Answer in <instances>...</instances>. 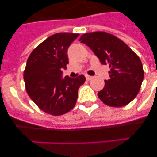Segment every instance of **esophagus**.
<instances>
[{
  "label": "esophagus",
  "mask_w": 157,
  "mask_h": 157,
  "mask_svg": "<svg viewBox=\"0 0 157 157\" xmlns=\"http://www.w3.org/2000/svg\"><path fill=\"white\" fill-rule=\"evenodd\" d=\"M92 78H93V76L88 75H86V78L87 80H90Z\"/></svg>",
  "instance_id": "1"
}]
</instances>
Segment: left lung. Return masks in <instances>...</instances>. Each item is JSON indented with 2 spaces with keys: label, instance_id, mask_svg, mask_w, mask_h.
<instances>
[{
  "label": "left lung",
  "instance_id": "obj_1",
  "mask_svg": "<svg viewBox=\"0 0 157 157\" xmlns=\"http://www.w3.org/2000/svg\"><path fill=\"white\" fill-rule=\"evenodd\" d=\"M79 41L90 47L102 64H109V77L98 94L105 105L123 107L138 95L144 78L141 59L131 48L116 36L106 32H92Z\"/></svg>",
  "mask_w": 157,
  "mask_h": 157
}]
</instances>
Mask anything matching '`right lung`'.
Wrapping results in <instances>:
<instances>
[{
  "mask_svg": "<svg viewBox=\"0 0 157 157\" xmlns=\"http://www.w3.org/2000/svg\"><path fill=\"white\" fill-rule=\"evenodd\" d=\"M78 34L57 33L48 37L32 51L23 73L26 90L41 110L52 116L68 112L75 105L78 89L85 82L81 75L65 76L67 49Z\"/></svg>",
  "mask_w": 157,
  "mask_h": 157,
  "instance_id": "obj_1",
  "label": "right lung"
}]
</instances>
